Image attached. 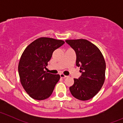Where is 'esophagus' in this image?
I'll list each match as a JSON object with an SVG mask.
<instances>
[{"instance_id":"obj_1","label":"esophagus","mask_w":123,"mask_h":123,"mask_svg":"<svg viewBox=\"0 0 123 123\" xmlns=\"http://www.w3.org/2000/svg\"><path fill=\"white\" fill-rule=\"evenodd\" d=\"M60 77L61 78H63V79H64V78H66V77H67V75H64V74H60Z\"/></svg>"}]
</instances>
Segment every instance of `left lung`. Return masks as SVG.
I'll use <instances>...</instances> for the list:
<instances>
[{"label": "left lung", "mask_w": 123, "mask_h": 123, "mask_svg": "<svg viewBox=\"0 0 123 123\" xmlns=\"http://www.w3.org/2000/svg\"><path fill=\"white\" fill-rule=\"evenodd\" d=\"M65 42L75 50L76 65L80 67L81 73L69 87L71 93L79 100L90 99L99 92L105 81L106 64L104 56L96 45L86 39Z\"/></svg>", "instance_id": "1"}]
</instances>
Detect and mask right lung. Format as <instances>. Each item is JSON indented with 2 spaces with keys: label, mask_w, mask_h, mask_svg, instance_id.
<instances>
[{
  "label": "right lung",
  "mask_w": 123,
  "mask_h": 123,
  "mask_svg": "<svg viewBox=\"0 0 123 123\" xmlns=\"http://www.w3.org/2000/svg\"><path fill=\"white\" fill-rule=\"evenodd\" d=\"M64 43L62 40L40 37L24 50L18 64L19 79L24 90L34 99H46L52 93L60 75L47 73L44 68L54 50Z\"/></svg>",
  "instance_id": "1"
}]
</instances>
